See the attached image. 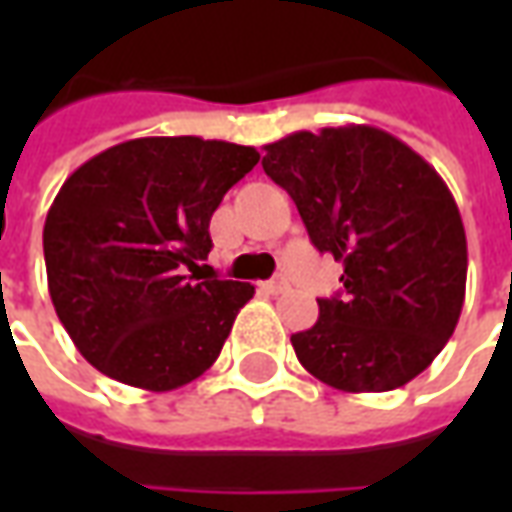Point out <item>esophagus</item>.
Returning a JSON list of instances; mask_svg holds the SVG:
<instances>
[{
	"instance_id": "1",
	"label": "esophagus",
	"mask_w": 512,
	"mask_h": 512,
	"mask_svg": "<svg viewBox=\"0 0 512 512\" xmlns=\"http://www.w3.org/2000/svg\"><path fill=\"white\" fill-rule=\"evenodd\" d=\"M263 288H266L271 296H277V293H285V290H288V279L282 277V274H277L274 279H268Z\"/></svg>"
}]
</instances>
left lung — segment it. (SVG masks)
Segmentation results:
<instances>
[{"instance_id": "1", "label": "left lung", "mask_w": 512, "mask_h": 512, "mask_svg": "<svg viewBox=\"0 0 512 512\" xmlns=\"http://www.w3.org/2000/svg\"><path fill=\"white\" fill-rule=\"evenodd\" d=\"M310 241L343 263V293L290 343L307 373L343 392L417 378L455 332L466 233L447 183L406 142L373 126L296 131L263 147Z\"/></svg>"}]
</instances>
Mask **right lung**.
I'll list each match as a JSON object with an SVG mask.
<instances>
[{"mask_svg":"<svg viewBox=\"0 0 512 512\" xmlns=\"http://www.w3.org/2000/svg\"><path fill=\"white\" fill-rule=\"evenodd\" d=\"M260 161L255 147L142 136L62 183L43 227L57 318L104 376L169 392L216 362L249 282L202 277L213 211Z\"/></svg>","mask_w":512,"mask_h":512,"instance_id":"1","label":"right lung"}]
</instances>
